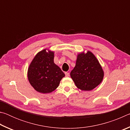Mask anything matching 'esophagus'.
<instances>
[{
  "label": "esophagus",
  "instance_id": "esophagus-1",
  "mask_svg": "<svg viewBox=\"0 0 130 130\" xmlns=\"http://www.w3.org/2000/svg\"><path fill=\"white\" fill-rule=\"evenodd\" d=\"M65 76L66 77H69V72H65Z\"/></svg>",
  "mask_w": 130,
  "mask_h": 130
}]
</instances>
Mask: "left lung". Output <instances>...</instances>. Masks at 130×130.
<instances>
[{"mask_svg": "<svg viewBox=\"0 0 130 130\" xmlns=\"http://www.w3.org/2000/svg\"><path fill=\"white\" fill-rule=\"evenodd\" d=\"M70 76L76 87L83 91H91L99 85L104 72L98 60L91 52L78 55L75 67Z\"/></svg>", "mask_w": 130, "mask_h": 130, "instance_id": "obj_1", "label": "left lung"}]
</instances>
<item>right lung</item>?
<instances>
[{
    "mask_svg": "<svg viewBox=\"0 0 130 130\" xmlns=\"http://www.w3.org/2000/svg\"><path fill=\"white\" fill-rule=\"evenodd\" d=\"M65 74L54 63V52L42 50L34 57L28 69V79L32 87L41 93H50L60 84Z\"/></svg>",
    "mask_w": 130,
    "mask_h": 130,
    "instance_id": "right-lung-1",
    "label": "right lung"
}]
</instances>
